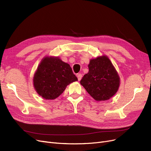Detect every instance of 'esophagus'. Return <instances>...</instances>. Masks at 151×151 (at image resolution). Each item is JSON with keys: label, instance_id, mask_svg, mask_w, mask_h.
<instances>
[{"label": "esophagus", "instance_id": "34e87169", "mask_svg": "<svg viewBox=\"0 0 151 151\" xmlns=\"http://www.w3.org/2000/svg\"><path fill=\"white\" fill-rule=\"evenodd\" d=\"M77 78H78V81H80L81 80V78H82V75L81 73H78L77 75Z\"/></svg>", "mask_w": 151, "mask_h": 151}]
</instances>
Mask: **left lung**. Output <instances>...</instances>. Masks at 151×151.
Masks as SVG:
<instances>
[{
	"label": "left lung",
	"instance_id": "8db88e82",
	"mask_svg": "<svg viewBox=\"0 0 151 151\" xmlns=\"http://www.w3.org/2000/svg\"><path fill=\"white\" fill-rule=\"evenodd\" d=\"M89 72L84 75L80 84L96 101L109 100L116 93L120 86V78L108 56L103 55L90 60Z\"/></svg>",
	"mask_w": 151,
	"mask_h": 151
}]
</instances>
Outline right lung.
Wrapping results in <instances>:
<instances>
[{
  "label": "right lung",
  "instance_id": "obj_1",
  "mask_svg": "<svg viewBox=\"0 0 151 151\" xmlns=\"http://www.w3.org/2000/svg\"><path fill=\"white\" fill-rule=\"evenodd\" d=\"M78 81L70 65L59 57L46 56L39 63L34 75V89L46 100L58 98L70 83Z\"/></svg>",
  "mask_w": 151,
  "mask_h": 151
}]
</instances>
